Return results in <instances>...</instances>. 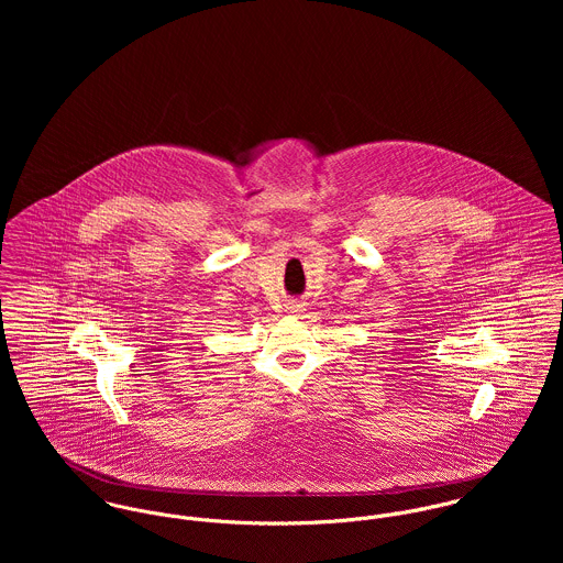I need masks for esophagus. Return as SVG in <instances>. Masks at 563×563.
I'll use <instances>...</instances> for the list:
<instances>
[{"label":"esophagus","mask_w":563,"mask_h":563,"mask_svg":"<svg viewBox=\"0 0 563 563\" xmlns=\"http://www.w3.org/2000/svg\"><path fill=\"white\" fill-rule=\"evenodd\" d=\"M286 312H288L290 317H301V314L306 312V306H303V303H288V306H286Z\"/></svg>","instance_id":"esophagus-1"}]
</instances>
